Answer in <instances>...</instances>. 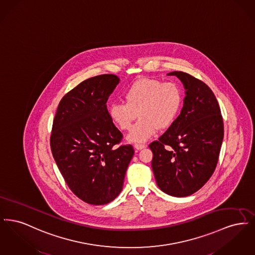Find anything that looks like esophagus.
I'll use <instances>...</instances> for the list:
<instances>
[{"label": "esophagus", "mask_w": 255, "mask_h": 255, "mask_svg": "<svg viewBox=\"0 0 255 255\" xmlns=\"http://www.w3.org/2000/svg\"><path fill=\"white\" fill-rule=\"evenodd\" d=\"M133 147H134V149L135 150H141V149H143V148H145L146 146L144 145V144H139V143H136V144H134L133 145Z\"/></svg>", "instance_id": "obj_1"}]
</instances>
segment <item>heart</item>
<instances>
[{
    "mask_svg": "<svg viewBox=\"0 0 255 255\" xmlns=\"http://www.w3.org/2000/svg\"><path fill=\"white\" fill-rule=\"evenodd\" d=\"M123 97L125 103L111 104L108 114L111 121L122 130H129L138 116L139 121L126 137L133 143L145 142L158 129L170 127L182 106V92L178 86L151 78L135 81Z\"/></svg>",
    "mask_w": 255,
    "mask_h": 255,
    "instance_id": "obj_1",
    "label": "heart"
}]
</instances>
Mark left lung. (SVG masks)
<instances>
[{
    "label": "left lung",
    "instance_id": "obj_1",
    "mask_svg": "<svg viewBox=\"0 0 255 255\" xmlns=\"http://www.w3.org/2000/svg\"><path fill=\"white\" fill-rule=\"evenodd\" d=\"M185 90L181 114L153 141L152 169L158 187L174 197H186L202 188L218 162L224 123L218 101L203 81L188 73L172 72Z\"/></svg>",
    "mask_w": 255,
    "mask_h": 255
}]
</instances>
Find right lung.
Wrapping results in <instances>:
<instances>
[{"label":"right lung","instance_id":"obj_1","mask_svg":"<svg viewBox=\"0 0 255 255\" xmlns=\"http://www.w3.org/2000/svg\"><path fill=\"white\" fill-rule=\"evenodd\" d=\"M120 81L115 74L84 80L61 99L53 120L52 156L71 190L90 205L120 195L134 153L132 145L116 146L122 133L106 105Z\"/></svg>","mask_w":255,"mask_h":255}]
</instances>
